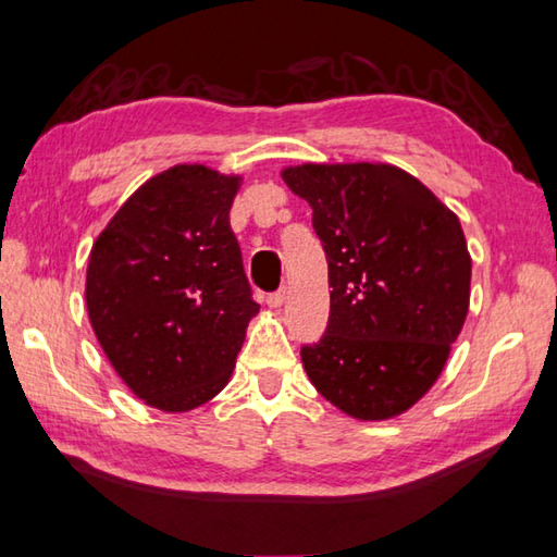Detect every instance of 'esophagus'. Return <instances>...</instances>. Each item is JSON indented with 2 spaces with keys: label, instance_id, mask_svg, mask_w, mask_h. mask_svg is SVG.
<instances>
[{
  "label": "esophagus",
  "instance_id": "esophagus-1",
  "mask_svg": "<svg viewBox=\"0 0 557 557\" xmlns=\"http://www.w3.org/2000/svg\"><path fill=\"white\" fill-rule=\"evenodd\" d=\"M285 299H287V289L280 287L277 292H270V294H268V307L280 309L282 304H285Z\"/></svg>",
  "mask_w": 557,
  "mask_h": 557
}]
</instances>
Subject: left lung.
Wrapping results in <instances>:
<instances>
[{"label": "left lung", "mask_w": 557, "mask_h": 557, "mask_svg": "<svg viewBox=\"0 0 557 557\" xmlns=\"http://www.w3.org/2000/svg\"><path fill=\"white\" fill-rule=\"evenodd\" d=\"M282 178L311 205L333 287L329 325L301 345L304 369L347 416L394 418L437 381L466 321L461 222L388 163H304Z\"/></svg>", "instance_id": "8db88e82"}]
</instances>
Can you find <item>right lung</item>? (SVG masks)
I'll list each match as a JSON object with an SVG mask.
<instances>
[{"label":"right lung","instance_id":"add662e5","mask_svg":"<svg viewBox=\"0 0 557 557\" xmlns=\"http://www.w3.org/2000/svg\"><path fill=\"white\" fill-rule=\"evenodd\" d=\"M238 178L173 166L149 178L96 238L86 309L120 379L183 412L226 386L253 301L228 226Z\"/></svg>","mask_w":557,"mask_h":557}]
</instances>
